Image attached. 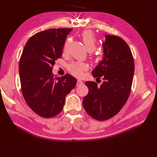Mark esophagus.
I'll return each mask as SVG.
<instances>
[{
    "instance_id": "1",
    "label": "esophagus",
    "mask_w": 157,
    "mask_h": 157,
    "mask_svg": "<svg viewBox=\"0 0 157 157\" xmlns=\"http://www.w3.org/2000/svg\"><path fill=\"white\" fill-rule=\"evenodd\" d=\"M83 84V82L81 80V79H78V81H77V85L79 86Z\"/></svg>"
}]
</instances>
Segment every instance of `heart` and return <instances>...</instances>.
<instances>
[{"label":"heart","mask_w":157,"mask_h":157,"mask_svg":"<svg viewBox=\"0 0 157 157\" xmlns=\"http://www.w3.org/2000/svg\"><path fill=\"white\" fill-rule=\"evenodd\" d=\"M82 38L86 48L88 51H93L96 48V40L94 35L90 31H84L82 34ZM70 43V39H67L63 47V52H65L68 48ZM87 65L81 62H74L70 64L68 67L69 72L76 77H79L83 74V71L87 69Z\"/></svg>","instance_id":"obj_1"}]
</instances>
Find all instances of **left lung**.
<instances>
[{
	"label": "left lung",
	"mask_w": 157,
	"mask_h": 157,
	"mask_svg": "<svg viewBox=\"0 0 157 157\" xmlns=\"http://www.w3.org/2000/svg\"><path fill=\"white\" fill-rule=\"evenodd\" d=\"M102 59L92 71V76L103 82H86L88 94L83 106L92 118L105 121L113 117L125 105L131 91L134 62L128 44L116 36L105 35Z\"/></svg>",
	"instance_id": "8db88e82"
}]
</instances>
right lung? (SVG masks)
Listing matches in <instances>:
<instances>
[{"mask_svg":"<svg viewBox=\"0 0 157 157\" xmlns=\"http://www.w3.org/2000/svg\"><path fill=\"white\" fill-rule=\"evenodd\" d=\"M72 29H50L29 39L19 61V71L23 98L36 114L45 118L63 110L66 96L77 79L69 74L61 78L52 74V67L62 56L63 48Z\"/></svg>","mask_w":157,"mask_h":157,"instance_id":"add662e5","label":"right lung"}]
</instances>
